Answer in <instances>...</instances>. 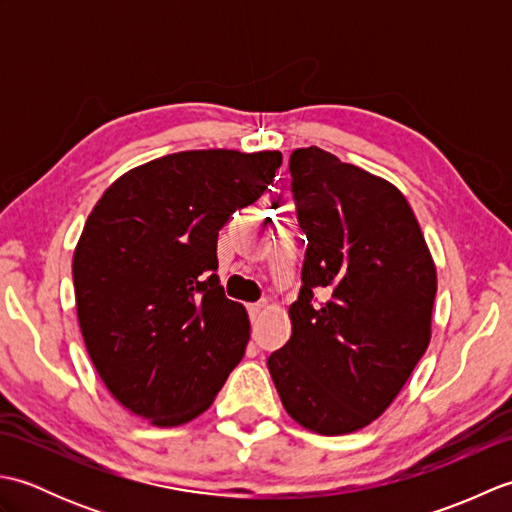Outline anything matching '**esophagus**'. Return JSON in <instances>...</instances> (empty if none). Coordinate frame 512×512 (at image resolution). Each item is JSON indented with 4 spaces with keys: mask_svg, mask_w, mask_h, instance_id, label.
<instances>
[{
    "mask_svg": "<svg viewBox=\"0 0 512 512\" xmlns=\"http://www.w3.org/2000/svg\"><path fill=\"white\" fill-rule=\"evenodd\" d=\"M266 308L264 301H257V303H248V314H250V321L257 323V319L262 317V312Z\"/></svg>",
    "mask_w": 512,
    "mask_h": 512,
    "instance_id": "esophagus-1",
    "label": "esophagus"
}]
</instances>
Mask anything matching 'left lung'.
Here are the masks:
<instances>
[{"instance_id":"obj_1","label":"left lung","mask_w":512,"mask_h":512,"mask_svg":"<svg viewBox=\"0 0 512 512\" xmlns=\"http://www.w3.org/2000/svg\"><path fill=\"white\" fill-rule=\"evenodd\" d=\"M288 165L308 248L268 372L292 420L343 436L376 420L427 352L436 264L394 184L319 147Z\"/></svg>"}]
</instances>
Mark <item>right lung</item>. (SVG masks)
Instances as JSON below:
<instances>
[{"label": "right lung", "instance_id": "add662e5", "mask_svg": "<svg viewBox=\"0 0 512 512\" xmlns=\"http://www.w3.org/2000/svg\"><path fill=\"white\" fill-rule=\"evenodd\" d=\"M281 167L279 151H178L118 178L72 259L85 347L110 394L156 427L211 407L250 323L217 279V233Z\"/></svg>", "mask_w": 512, "mask_h": 512}]
</instances>
